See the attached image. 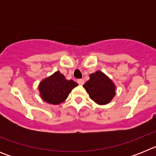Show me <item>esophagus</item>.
I'll return each instance as SVG.
<instances>
[{"label": "esophagus", "instance_id": "34e87169", "mask_svg": "<svg viewBox=\"0 0 156 156\" xmlns=\"http://www.w3.org/2000/svg\"><path fill=\"white\" fill-rule=\"evenodd\" d=\"M77 83H78L80 85H83V83H84V80H83V79H79V80H77Z\"/></svg>", "mask_w": 156, "mask_h": 156}]
</instances>
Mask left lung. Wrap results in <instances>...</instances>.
Here are the masks:
<instances>
[{
    "mask_svg": "<svg viewBox=\"0 0 156 156\" xmlns=\"http://www.w3.org/2000/svg\"><path fill=\"white\" fill-rule=\"evenodd\" d=\"M90 99L98 105H107L115 95V85L101 71H96L90 75V80L83 85Z\"/></svg>",
    "mask_w": 156,
    "mask_h": 156,
    "instance_id": "obj_1",
    "label": "left lung"
}]
</instances>
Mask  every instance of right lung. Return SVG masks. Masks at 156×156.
<instances>
[{"label":"right lung","instance_id":"right-lung-1","mask_svg":"<svg viewBox=\"0 0 156 156\" xmlns=\"http://www.w3.org/2000/svg\"><path fill=\"white\" fill-rule=\"evenodd\" d=\"M78 86L73 80H68L59 71L41 80L38 89L41 98L47 103L58 105L68 98L71 90Z\"/></svg>","mask_w":156,"mask_h":156}]
</instances>
